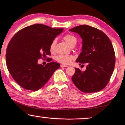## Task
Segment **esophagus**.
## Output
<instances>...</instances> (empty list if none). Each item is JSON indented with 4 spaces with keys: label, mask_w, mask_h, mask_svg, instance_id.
Wrapping results in <instances>:
<instances>
[{
    "label": "esophagus",
    "mask_w": 125,
    "mask_h": 125,
    "mask_svg": "<svg viewBox=\"0 0 125 125\" xmlns=\"http://www.w3.org/2000/svg\"><path fill=\"white\" fill-rule=\"evenodd\" d=\"M61 67H68L67 66V65H66V64H61Z\"/></svg>",
    "instance_id": "esophagus-1"
}]
</instances>
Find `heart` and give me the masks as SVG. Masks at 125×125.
Here are the masks:
<instances>
[{
    "label": "heart",
    "mask_w": 125,
    "mask_h": 125,
    "mask_svg": "<svg viewBox=\"0 0 125 125\" xmlns=\"http://www.w3.org/2000/svg\"><path fill=\"white\" fill-rule=\"evenodd\" d=\"M64 41L67 43L70 46L72 47L73 46H75L77 43V39L75 36L72 35H66L63 37ZM56 44V40H53L50 45V50L51 52H53L54 49ZM56 61L58 62L61 63L63 64H68L71 62L72 60V57L69 55H58L55 58Z\"/></svg>",
    "instance_id": "heart-1"
}]
</instances>
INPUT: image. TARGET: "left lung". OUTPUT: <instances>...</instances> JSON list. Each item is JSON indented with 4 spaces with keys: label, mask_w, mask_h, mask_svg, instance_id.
<instances>
[{
    "label": "left lung",
    "mask_w": 125,
    "mask_h": 125,
    "mask_svg": "<svg viewBox=\"0 0 125 125\" xmlns=\"http://www.w3.org/2000/svg\"><path fill=\"white\" fill-rule=\"evenodd\" d=\"M69 31L82 39V52L76 62L86 63L84 72L75 67L72 77L78 89L84 93L96 92L106 87L115 65V54L109 38L102 31L88 25H81Z\"/></svg>",
    "instance_id": "1"
}]
</instances>
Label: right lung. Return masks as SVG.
<instances>
[{
    "mask_svg": "<svg viewBox=\"0 0 125 125\" xmlns=\"http://www.w3.org/2000/svg\"><path fill=\"white\" fill-rule=\"evenodd\" d=\"M63 29L35 24L22 29L9 43L6 54L8 69L17 83L25 89L36 91L48 82L59 63L38 64L42 57L51 55L50 45Z\"/></svg>",
    "mask_w": 125,
    "mask_h": 125,
    "instance_id": "right-lung-1",
    "label": "right lung"
}]
</instances>
